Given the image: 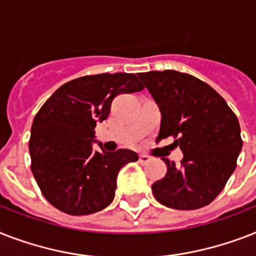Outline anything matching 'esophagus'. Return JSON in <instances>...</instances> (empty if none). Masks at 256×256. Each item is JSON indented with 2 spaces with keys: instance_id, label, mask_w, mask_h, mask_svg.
<instances>
[{
  "instance_id": "1",
  "label": "esophagus",
  "mask_w": 256,
  "mask_h": 256,
  "mask_svg": "<svg viewBox=\"0 0 256 256\" xmlns=\"http://www.w3.org/2000/svg\"><path fill=\"white\" fill-rule=\"evenodd\" d=\"M150 160H151V158H150L148 155H144V154L139 155V163L142 164V166H146V164H148Z\"/></svg>"
}]
</instances>
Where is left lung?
<instances>
[{
	"mask_svg": "<svg viewBox=\"0 0 256 256\" xmlns=\"http://www.w3.org/2000/svg\"><path fill=\"white\" fill-rule=\"evenodd\" d=\"M160 108L158 139L172 136L184 154L182 166L163 158L167 174L152 184L160 204L193 210L225 188L242 150L238 118L210 85L178 70L138 74Z\"/></svg>",
	"mask_w": 256,
	"mask_h": 256,
	"instance_id": "1",
	"label": "left lung"
}]
</instances>
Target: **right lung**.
<instances>
[{"mask_svg": "<svg viewBox=\"0 0 256 256\" xmlns=\"http://www.w3.org/2000/svg\"><path fill=\"white\" fill-rule=\"evenodd\" d=\"M144 88L134 74H88L62 85L36 113L28 150L42 194L70 216L102 210L114 198L117 175L138 160L132 150L96 151L94 128L109 116L114 97Z\"/></svg>", "mask_w": 256, "mask_h": 256, "instance_id": "add662e5", "label": "right lung"}]
</instances>
